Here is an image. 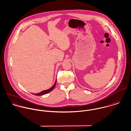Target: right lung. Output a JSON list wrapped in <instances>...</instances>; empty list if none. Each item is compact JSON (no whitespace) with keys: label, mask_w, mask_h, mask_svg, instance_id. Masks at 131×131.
I'll list each match as a JSON object with an SVG mask.
<instances>
[{"label":"right lung","mask_w":131,"mask_h":131,"mask_svg":"<svg viewBox=\"0 0 131 131\" xmlns=\"http://www.w3.org/2000/svg\"><path fill=\"white\" fill-rule=\"evenodd\" d=\"M56 82H55L54 85H53L50 88H49V89H47V90H43V91H42V92H40V93H38L32 94H34V95H36V96H40V95H45V94H46L48 93H49L50 92H51V91L54 89V88L55 86H56Z\"/></svg>","instance_id":"obj_1"}]
</instances>
